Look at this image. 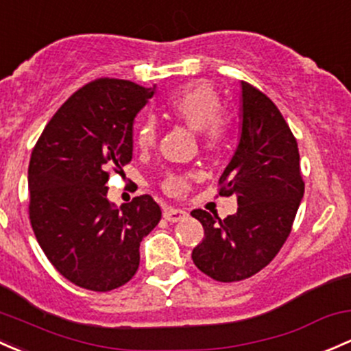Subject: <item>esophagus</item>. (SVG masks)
I'll use <instances>...</instances> for the list:
<instances>
[{"instance_id":"1","label":"esophagus","mask_w":351,"mask_h":351,"mask_svg":"<svg viewBox=\"0 0 351 351\" xmlns=\"http://www.w3.org/2000/svg\"><path fill=\"white\" fill-rule=\"evenodd\" d=\"M163 217L168 220V222L175 223V222H180L182 219H185L186 212L182 208H173V206H168V208H165Z\"/></svg>"}]
</instances>
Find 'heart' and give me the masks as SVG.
I'll return each instance as SVG.
<instances>
[{
    "mask_svg": "<svg viewBox=\"0 0 351 351\" xmlns=\"http://www.w3.org/2000/svg\"><path fill=\"white\" fill-rule=\"evenodd\" d=\"M163 112L191 131L200 132L205 146L217 147L223 141L227 132V119L220 114V95L208 82H193L176 88L163 102ZM158 126L154 119L147 117L136 131V145L147 149L156 143ZM188 186L185 176L169 175L165 188L173 195H180Z\"/></svg>",
    "mask_w": 351,
    "mask_h": 351,
    "instance_id": "heart-1",
    "label": "heart"
}]
</instances>
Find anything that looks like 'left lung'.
<instances>
[{
	"label": "left lung",
	"instance_id": "8db88e82",
	"mask_svg": "<svg viewBox=\"0 0 351 351\" xmlns=\"http://www.w3.org/2000/svg\"><path fill=\"white\" fill-rule=\"evenodd\" d=\"M239 119V145L220 176V195H237V213L191 212L205 230L191 259L220 282L250 278L274 259L304 195L298 143L274 102L242 82Z\"/></svg>",
	"mask_w": 351,
	"mask_h": 351
}]
</instances>
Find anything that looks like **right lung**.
Instances as JSON below:
<instances>
[{"label":"right lung","instance_id":"1","mask_svg":"<svg viewBox=\"0 0 351 351\" xmlns=\"http://www.w3.org/2000/svg\"><path fill=\"white\" fill-rule=\"evenodd\" d=\"M156 92L129 80L99 79L75 92L43 129L28 166L29 220L45 256L84 289L126 284L139 267V243L161 220L149 195L116 206L109 171L132 158L138 112Z\"/></svg>","mask_w":351,"mask_h":351}]
</instances>
